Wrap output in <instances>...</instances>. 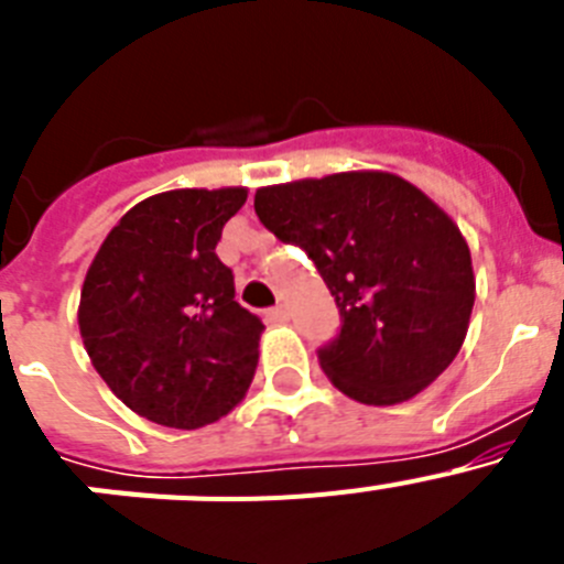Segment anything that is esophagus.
Returning a JSON list of instances; mask_svg holds the SVG:
<instances>
[{"mask_svg":"<svg viewBox=\"0 0 564 564\" xmlns=\"http://www.w3.org/2000/svg\"><path fill=\"white\" fill-rule=\"evenodd\" d=\"M265 318H268V322H273V325H282V322H288V307L285 305L268 307Z\"/></svg>","mask_w":564,"mask_h":564,"instance_id":"esophagus-1","label":"esophagus"}]
</instances>
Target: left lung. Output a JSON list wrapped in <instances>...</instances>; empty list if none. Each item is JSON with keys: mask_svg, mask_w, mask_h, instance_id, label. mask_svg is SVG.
<instances>
[{"mask_svg": "<svg viewBox=\"0 0 564 564\" xmlns=\"http://www.w3.org/2000/svg\"><path fill=\"white\" fill-rule=\"evenodd\" d=\"M259 223L313 259L336 296V338L318 364L352 401L390 406L441 376L475 307L471 253L435 203L387 172L259 188Z\"/></svg>", "mask_w": 564, "mask_h": 564, "instance_id": "1", "label": "left lung"}]
</instances>
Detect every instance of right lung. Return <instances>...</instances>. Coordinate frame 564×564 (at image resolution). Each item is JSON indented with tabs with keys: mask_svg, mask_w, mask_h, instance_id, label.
<instances>
[{
	"mask_svg": "<svg viewBox=\"0 0 564 564\" xmlns=\"http://www.w3.org/2000/svg\"><path fill=\"white\" fill-rule=\"evenodd\" d=\"M246 188H177L129 208L98 248L78 327L93 367L141 417L200 430L242 401L259 361L257 313L217 257Z\"/></svg>",
	"mask_w": 564,
	"mask_h": 564,
	"instance_id": "1",
	"label": "right lung"
}]
</instances>
